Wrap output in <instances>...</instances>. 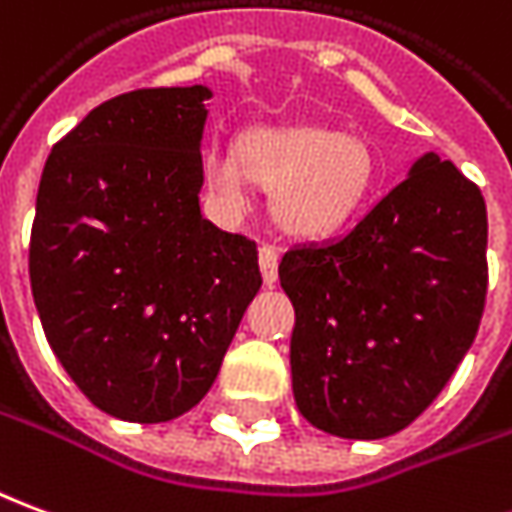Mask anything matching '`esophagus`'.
<instances>
[{"label": "esophagus", "mask_w": 512, "mask_h": 512, "mask_svg": "<svg viewBox=\"0 0 512 512\" xmlns=\"http://www.w3.org/2000/svg\"><path fill=\"white\" fill-rule=\"evenodd\" d=\"M260 271H263V282H266L268 288L280 277V252L274 246H260Z\"/></svg>", "instance_id": "1"}]
</instances>
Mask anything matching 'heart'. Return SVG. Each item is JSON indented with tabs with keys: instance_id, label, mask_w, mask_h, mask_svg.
I'll use <instances>...</instances> for the list:
<instances>
[{
	"instance_id": "1",
	"label": "heart",
	"mask_w": 512,
	"mask_h": 512,
	"mask_svg": "<svg viewBox=\"0 0 512 512\" xmlns=\"http://www.w3.org/2000/svg\"><path fill=\"white\" fill-rule=\"evenodd\" d=\"M202 177L227 213L249 205L255 180L274 191V219L282 230L296 238H324L360 213L377 171L371 149L355 135L282 127L249 132L241 146H207Z\"/></svg>"
}]
</instances>
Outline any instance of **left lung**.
I'll return each instance as SVG.
<instances>
[{"instance_id": "obj_1", "label": "left lung", "mask_w": 512, "mask_h": 512, "mask_svg": "<svg viewBox=\"0 0 512 512\" xmlns=\"http://www.w3.org/2000/svg\"><path fill=\"white\" fill-rule=\"evenodd\" d=\"M485 199L424 152L343 238L280 263L291 380L318 430L377 441L416 421L474 343L488 288Z\"/></svg>"}]
</instances>
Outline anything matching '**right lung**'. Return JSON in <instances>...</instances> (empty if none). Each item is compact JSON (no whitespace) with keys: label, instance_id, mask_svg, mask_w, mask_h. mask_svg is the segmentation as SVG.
Masks as SVG:
<instances>
[{"label":"right lung","instance_id":"add662e5","mask_svg":"<svg viewBox=\"0 0 512 512\" xmlns=\"http://www.w3.org/2000/svg\"><path fill=\"white\" fill-rule=\"evenodd\" d=\"M207 85L94 107L46 157L30 285L46 341L107 416L202 402L263 285L257 246L202 216Z\"/></svg>","mask_w":512,"mask_h":512}]
</instances>
